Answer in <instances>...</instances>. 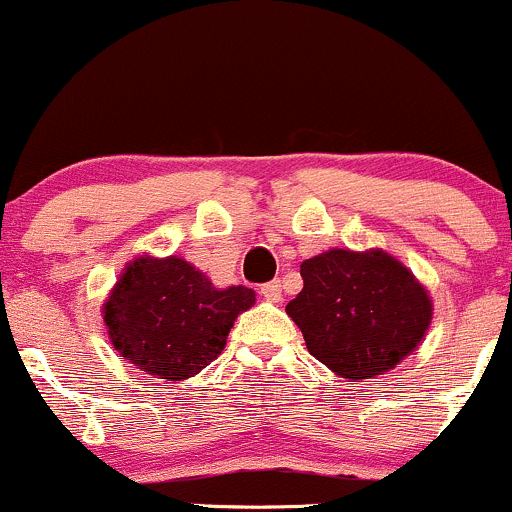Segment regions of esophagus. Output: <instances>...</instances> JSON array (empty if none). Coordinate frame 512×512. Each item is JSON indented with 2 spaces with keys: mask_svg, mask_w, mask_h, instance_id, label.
I'll return each mask as SVG.
<instances>
[{
  "mask_svg": "<svg viewBox=\"0 0 512 512\" xmlns=\"http://www.w3.org/2000/svg\"><path fill=\"white\" fill-rule=\"evenodd\" d=\"M260 294L265 296L267 301L279 303V301H282V282H279V279H274V282L262 284V286H260Z\"/></svg>",
  "mask_w": 512,
  "mask_h": 512,
  "instance_id": "34e87169",
  "label": "esophagus"
}]
</instances>
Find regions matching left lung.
Wrapping results in <instances>:
<instances>
[{
    "label": "left lung",
    "mask_w": 512,
    "mask_h": 512,
    "mask_svg": "<svg viewBox=\"0 0 512 512\" xmlns=\"http://www.w3.org/2000/svg\"><path fill=\"white\" fill-rule=\"evenodd\" d=\"M303 289L286 313L308 352L342 379L396 367L423 340L432 318L425 289L381 250H330L301 265Z\"/></svg>",
    "instance_id": "obj_1"
}]
</instances>
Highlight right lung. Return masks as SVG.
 I'll use <instances>...</instances> for the list:
<instances>
[{
	"instance_id": "1",
	"label": "right lung",
	"mask_w": 512,
	"mask_h": 512,
	"mask_svg": "<svg viewBox=\"0 0 512 512\" xmlns=\"http://www.w3.org/2000/svg\"><path fill=\"white\" fill-rule=\"evenodd\" d=\"M252 303V289H216L179 257H138L104 303V323L121 357L150 376L182 381L221 355L233 320Z\"/></svg>"
}]
</instances>
